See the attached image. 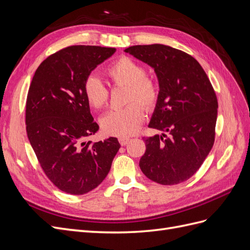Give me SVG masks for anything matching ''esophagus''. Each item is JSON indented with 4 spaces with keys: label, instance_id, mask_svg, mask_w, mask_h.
Listing matches in <instances>:
<instances>
[{
    "label": "esophagus",
    "instance_id": "esophagus-1",
    "mask_svg": "<svg viewBox=\"0 0 250 250\" xmlns=\"http://www.w3.org/2000/svg\"><path fill=\"white\" fill-rule=\"evenodd\" d=\"M130 141V139L129 138H119V142H120V144L122 146H125L126 144H128V142Z\"/></svg>",
    "mask_w": 250,
    "mask_h": 250
}]
</instances>
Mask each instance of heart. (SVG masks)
Here are the masks:
<instances>
[{
	"label": "heart",
	"mask_w": 250,
	"mask_h": 250,
	"mask_svg": "<svg viewBox=\"0 0 250 250\" xmlns=\"http://www.w3.org/2000/svg\"><path fill=\"white\" fill-rule=\"evenodd\" d=\"M106 76L115 85L127 86L126 102L129 103L124 108L113 109L101 118L100 125L107 135L126 138L137 132L145 118L141 105L147 110L155 107L160 92L155 81L149 78L147 71L141 63L128 56H121L110 63ZM83 93L90 106L101 109L108 102V89L99 78L89 76L83 85ZM140 102L142 104L134 103ZM132 103L130 104V102Z\"/></svg>",
	"instance_id": "b5f03b06"
}]
</instances>
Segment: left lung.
<instances>
[{"label": "left lung", "mask_w": 250, "mask_h": 250, "mask_svg": "<svg viewBox=\"0 0 250 250\" xmlns=\"http://www.w3.org/2000/svg\"><path fill=\"white\" fill-rule=\"evenodd\" d=\"M124 51L153 67L160 86L148 126L163 133L144 138L140 168L157 184L183 183L197 172L214 145L215 90L197 60L183 51L161 43Z\"/></svg>", "instance_id": "obj_1"}]
</instances>
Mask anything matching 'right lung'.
<instances>
[{
  "mask_svg": "<svg viewBox=\"0 0 250 250\" xmlns=\"http://www.w3.org/2000/svg\"><path fill=\"white\" fill-rule=\"evenodd\" d=\"M115 48L71 46L37 67L26 103V130L43 172L59 190L82 195L107 176L121 145L117 138L92 142L94 122L83 85Z\"/></svg>",
  "mask_w": 250,
  "mask_h": 250,
  "instance_id": "add662e5",
  "label": "right lung"
}]
</instances>
